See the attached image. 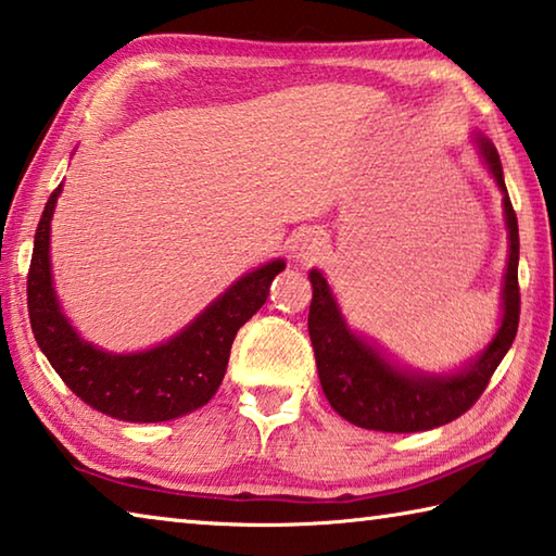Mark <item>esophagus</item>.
<instances>
[{
	"label": "esophagus",
	"mask_w": 556,
	"mask_h": 556,
	"mask_svg": "<svg viewBox=\"0 0 556 556\" xmlns=\"http://www.w3.org/2000/svg\"><path fill=\"white\" fill-rule=\"evenodd\" d=\"M324 252H326V240L321 238V232H314V230L301 235L294 244V260L299 265H314V262L324 257Z\"/></svg>",
	"instance_id": "esophagus-1"
}]
</instances>
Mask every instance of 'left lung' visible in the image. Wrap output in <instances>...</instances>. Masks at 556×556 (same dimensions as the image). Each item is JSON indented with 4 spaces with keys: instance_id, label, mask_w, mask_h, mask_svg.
<instances>
[{
    "instance_id": "obj_1",
    "label": "left lung",
    "mask_w": 556,
    "mask_h": 556,
    "mask_svg": "<svg viewBox=\"0 0 556 556\" xmlns=\"http://www.w3.org/2000/svg\"><path fill=\"white\" fill-rule=\"evenodd\" d=\"M473 142L503 193V215L507 228V267L501 289V321L497 331L481 353L470 357L456 370L427 372L400 365L370 338L348 326L341 306L318 269L308 271L314 299L308 306V336H312L318 380L326 400L355 427L392 434H412L448 425L473 407L488 388V380L510 351L520 321V287H517V262H520V235L517 218L507 195L503 164L491 139L476 131Z\"/></svg>"
}]
</instances>
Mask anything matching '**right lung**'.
<instances>
[{
  "label": "right lung",
  "mask_w": 556,
  "mask_h": 556,
  "mask_svg": "<svg viewBox=\"0 0 556 556\" xmlns=\"http://www.w3.org/2000/svg\"><path fill=\"white\" fill-rule=\"evenodd\" d=\"M61 191L63 184L51 193L36 228L26 285L31 331L41 353L83 402L112 419L152 425L201 409L220 388L240 326L260 312L271 279L287 262L271 260L235 279L168 341L137 353H112L75 331L55 294L51 220Z\"/></svg>",
  "instance_id": "obj_1"
}]
</instances>
